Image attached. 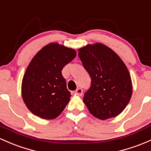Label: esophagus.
Masks as SVG:
<instances>
[{
	"instance_id": "esophagus-1",
	"label": "esophagus",
	"mask_w": 151,
	"mask_h": 151,
	"mask_svg": "<svg viewBox=\"0 0 151 151\" xmlns=\"http://www.w3.org/2000/svg\"><path fill=\"white\" fill-rule=\"evenodd\" d=\"M75 94H78V95H82V94H83V90H82V89L81 88V87H79L77 89V90L75 91Z\"/></svg>"
}]
</instances>
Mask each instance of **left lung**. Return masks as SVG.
Here are the masks:
<instances>
[{
	"label": "left lung",
	"mask_w": 151,
	"mask_h": 151,
	"mask_svg": "<svg viewBox=\"0 0 151 151\" xmlns=\"http://www.w3.org/2000/svg\"><path fill=\"white\" fill-rule=\"evenodd\" d=\"M78 56L91 78L83 101L91 114L100 120L116 117L130 102L131 78L126 66L112 49L97 43L79 49Z\"/></svg>",
	"instance_id": "obj_1"
}]
</instances>
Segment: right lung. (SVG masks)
<instances>
[{
    "label": "right lung",
    "instance_id": "obj_1",
    "mask_svg": "<svg viewBox=\"0 0 151 151\" xmlns=\"http://www.w3.org/2000/svg\"><path fill=\"white\" fill-rule=\"evenodd\" d=\"M75 57L74 49L51 43L33 58L22 82L23 100L33 114L51 120L63 112L71 93L62 71Z\"/></svg>",
    "mask_w": 151,
    "mask_h": 151
}]
</instances>
